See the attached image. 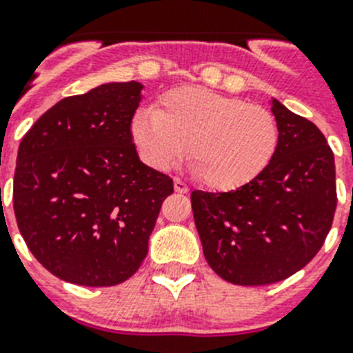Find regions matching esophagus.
I'll return each mask as SVG.
<instances>
[{
	"label": "esophagus",
	"instance_id": "obj_1",
	"mask_svg": "<svg viewBox=\"0 0 353 353\" xmlns=\"http://www.w3.org/2000/svg\"><path fill=\"white\" fill-rule=\"evenodd\" d=\"M174 191L180 192V194H187V192H189V187H187V183L183 182V180L174 179Z\"/></svg>",
	"mask_w": 353,
	"mask_h": 353
}]
</instances>
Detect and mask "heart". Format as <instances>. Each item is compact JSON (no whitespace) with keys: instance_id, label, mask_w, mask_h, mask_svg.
I'll list each match as a JSON object with an SVG mask.
<instances>
[{"instance_id":"b5f03b06","label":"heart","mask_w":353,"mask_h":353,"mask_svg":"<svg viewBox=\"0 0 353 353\" xmlns=\"http://www.w3.org/2000/svg\"><path fill=\"white\" fill-rule=\"evenodd\" d=\"M132 138L155 170H170L187 152L205 185L230 191L269 166L279 145V127L261 105L201 86H182L162 97L157 109L136 113Z\"/></svg>"}]
</instances>
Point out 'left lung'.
<instances>
[{
  "label": "left lung",
  "instance_id": "1",
  "mask_svg": "<svg viewBox=\"0 0 353 353\" xmlns=\"http://www.w3.org/2000/svg\"><path fill=\"white\" fill-rule=\"evenodd\" d=\"M279 145L269 166L235 191H192L207 263L224 281H283L322 249L334 219V154L313 121L272 102Z\"/></svg>",
  "mask_w": 353,
  "mask_h": 353
}]
</instances>
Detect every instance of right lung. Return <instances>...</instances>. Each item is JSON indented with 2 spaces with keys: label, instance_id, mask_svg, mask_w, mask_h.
<instances>
[{
  "label": "right lung",
  "instance_id": "obj_1",
  "mask_svg": "<svg viewBox=\"0 0 353 353\" xmlns=\"http://www.w3.org/2000/svg\"><path fill=\"white\" fill-rule=\"evenodd\" d=\"M141 88L108 83L65 97L19 145V232L31 254L72 285L114 286L136 274L173 192V180L143 164L132 143Z\"/></svg>",
  "mask_w": 353,
  "mask_h": 353
}]
</instances>
